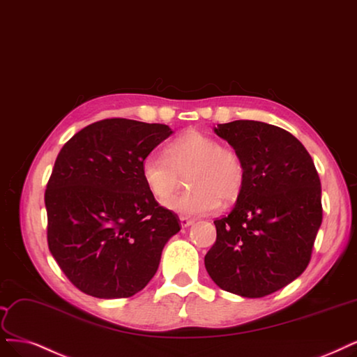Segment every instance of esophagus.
I'll use <instances>...</instances> for the list:
<instances>
[{"mask_svg": "<svg viewBox=\"0 0 357 357\" xmlns=\"http://www.w3.org/2000/svg\"><path fill=\"white\" fill-rule=\"evenodd\" d=\"M193 223H195V220H192V218L180 217V225H181V227H189V226H192Z\"/></svg>", "mask_w": 357, "mask_h": 357, "instance_id": "esophagus-1", "label": "esophagus"}]
</instances>
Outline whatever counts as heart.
<instances>
[{
	"instance_id": "b5f03b06",
	"label": "heart",
	"mask_w": 357,
	"mask_h": 357,
	"mask_svg": "<svg viewBox=\"0 0 357 357\" xmlns=\"http://www.w3.org/2000/svg\"><path fill=\"white\" fill-rule=\"evenodd\" d=\"M140 169L147 192L159 202L174 192L181 174L191 171L188 183L192 190L164 202L167 210L184 217L213 214L220 199L238 198L247 177L238 151L201 131H188L171 140L164 156H146Z\"/></svg>"
}]
</instances>
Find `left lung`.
Returning <instances> with one entry per match:
<instances>
[{"mask_svg": "<svg viewBox=\"0 0 357 357\" xmlns=\"http://www.w3.org/2000/svg\"><path fill=\"white\" fill-rule=\"evenodd\" d=\"M214 132L238 151L247 177L230 214L214 221L205 268L221 289L266 297L310 263L322 223L321 180L305 147L284 128L239 119Z\"/></svg>", "mask_w": 357, "mask_h": 357, "instance_id": "8db88e82", "label": "left lung"}]
</instances>
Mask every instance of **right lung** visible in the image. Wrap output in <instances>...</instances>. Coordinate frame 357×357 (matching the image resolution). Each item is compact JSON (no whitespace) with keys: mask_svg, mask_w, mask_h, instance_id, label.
Returning <instances> with one entry per match:
<instances>
[{"mask_svg":"<svg viewBox=\"0 0 357 357\" xmlns=\"http://www.w3.org/2000/svg\"><path fill=\"white\" fill-rule=\"evenodd\" d=\"M173 134L126 118L97 121L61 147L45 189L47 242L61 272L84 294L127 298L156 273L180 230L142 180V162Z\"/></svg>","mask_w":357,"mask_h":357,"instance_id":"obj_1","label":"right lung"}]
</instances>
